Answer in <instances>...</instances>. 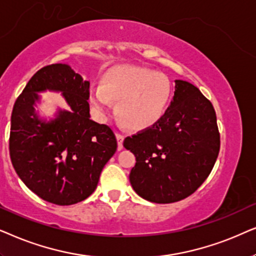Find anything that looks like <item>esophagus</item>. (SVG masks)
<instances>
[{
    "mask_svg": "<svg viewBox=\"0 0 256 256\" xmlns=\"http://www.w3.org/2000/svg\"><path fill=\"white\" fill-rule=\"evenodd\" d=\"M116 137H117V142H118V150H122V142H124V136L120 134H116Z\"/></svg>",
    "mask_w": 256,
    "mask_h": 256,
    "instance_id": "esophagus-1",
    "label": "esophagus"
}]
</instances>
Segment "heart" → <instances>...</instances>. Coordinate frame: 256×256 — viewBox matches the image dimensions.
Returning <instances> with one entry per match:
<instances>
[{
	"label": "heart",
	"instance_id": "heart-1",
	"mask_svg": "<svg viewBox=\"0 0 256 256\" xmlns=\"http://www.w3.org/2000/svg\"><path fill=\"white\" fill-rule=\"evenodd\" d=\"M172 96L166 74L136 66H118L105 72L102 85L90 91V103L106 117L117 102V114L134 131L151 128L162 117Z\"/></svg>",
	"mask_w": 256,
	"mask_h": 256
}]
</instances>
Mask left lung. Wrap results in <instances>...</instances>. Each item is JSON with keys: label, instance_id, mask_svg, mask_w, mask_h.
Wrapping results in <instances>:
<instances>
[{"label": "left lung", "instance_id": "8db88e82", "mask_svg": "<svg viewBox=\"0 0 256 256\" xmlns=\"http://www.w3.org/2000/svg\"><path fill=\"white\" fill-rule=\"evenodd\" d=\"M165 114L151 128L125 138L136 156L130 182L148 202L171 204L190 196L216 162L220 134L210 102L188 82L176 80Z\"/></svg>", "mask_w": 256, "mask_h": 256}]
</instances>
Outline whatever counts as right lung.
<instances>
[{"label": "right lung", "instance_id": "obj_1", "mask_svg": "<svg viewBox=\"0 0 256 256\" xmlns=\"http://www.w3.org/2000/svg\"><path fill=\"white\" fill-rule=\"evenodd\" d=\"M90 82L68 64L44 66L32 77L12 114L9 151L14 168L30 190L60 206L74 205L96 190L102 170L117 150L108 126L91 120ZM60 92L69 110L48 121L36 111L39 94Z\"/></svg>", "mask_w": 256, "mask_h": 256}]
</instances>
